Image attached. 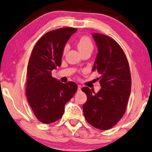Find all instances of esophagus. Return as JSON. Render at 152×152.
Listing matches in <instances>:
<instances>
[{
	"instance_id": "1",
	"label": "esophagus",
	"mask_w": 152,
	"mask_h": 152,
	"mask_svg": "<svg viewBox=\"0 0 152 152\" xmlns=\"http://www.w3.org/2000/svg\"><path fill=\"white\" fill-rule=\"evenodd\" d=\"M81 91V86L78 85V91Z\"/></svg>"
}]
</instances>
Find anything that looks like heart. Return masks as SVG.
Instances as JSON below:
<instances>
[{
  "label": "heart",
  "instance_id": "obj_1",
  "mask_svg": "<svg viewBox=\"0 0 152 152\" xmlns=\"http://www.w3.org/2000/svg\"><path fill=\"white\" fill-rule=\"evenodd\" d=\"M77 47H78V49L80 52L86 51V50H90V51L92 52L93 49V44L92 40H91L90 38L86 37V36L82 37L79 39L78 44H77ZM66 47L64 48V53L66 52Z\"/></svg>",
  "mask_w": 152,
  "mask_h": 152
}]
</instances>
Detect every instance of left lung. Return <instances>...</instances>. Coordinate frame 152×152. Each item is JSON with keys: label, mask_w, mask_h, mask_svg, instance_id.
I'll use <instances>...</instances> for the list:
<instances>
[{"label": "left lung", "mask_w": 152, "mask_h": 152, "mask_svg": "<svg viewBox=\"0 0 152 152\" xmlns=\"http://www.w3.org/2000/svg\"><path fill=\"white\" fill-rule=\"evenodd\" d=\"M92 36L98 48L92 71L101 74L102 88L95 93L88 87L82 88L87 97L83 113L93 126L108 130L126 112L131 94V72L128 60L118 43L102 34L93 33Z\"/></svg>", "instance_id": "obj_1"}]
</instances>
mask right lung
I'll return each mask as SVG.
<instances>
[{
    "label": "right lung",
    "instance_id": "1",
    "mask_svg": "<svg viewBox=\"0 0 152 152\" xmlns=\"http://www.w3.org/2000/svg\"><path fill=\"white\" fill-rule=\"evenodd\" d=\"M77 29L62 28L46 33L38 40L29 59L26 96L35 116L45 124L61 118L65 105L78 89L74 82L62 83L51 76L60 66L67 40Z\"/></svg>",
    "mask_w": 152,
    "mask_h": 152
}]
</instances>
